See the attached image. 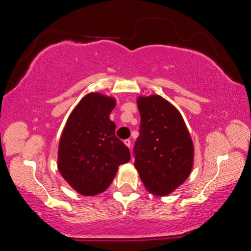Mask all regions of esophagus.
Masks as SVG:
<instances>
[{
    "label": "esophagus",
    "instance_id": "34e87169",
    "mask_svg": "<svg viewBox=\"0 0 251 251\" xmlns=\"http://www.w3.org/2000/svg\"><path fill=\"white\" fill-rule=\"evenodd\" d=\"M124 144H125V145H126L127 147L130 148V141H129V139H125V141H124Z\"/></svg>",
    "mask_w": 251,
    "mask_h": 251
}]
</instances>
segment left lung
<instances>
[{"label": "left lung", "instance_id": "obj_1", "mask_svg": "<svg viewBox=\"0 0 251 251\" xmlns=\"http://www.w3.org/2000/svg\"><path fill=\"white\" fill-rule=\"evenodd\" d=\"M141 131L134 148L135 168L148 193L168 196L189 177L194 144L184 118L171 101L138 96Z\"/></svg>", "mask_w": 251, "mask_h": 251}]
</instances>
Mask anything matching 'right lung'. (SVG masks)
Listing matches in <instances>:
<instances>
[{
    "label": "right lung",
    "instance_id": "right-lung-1",
    "mask_svg": "<svg viewBox=\"0 0 251 251\" xmlns=\"http://www.w3.org/2000/svg\"><path fill=\"white\" fill-rule=\"evenodd\" d=\"M116 100L88 93L72 110L59 138L57 168L72 188L83 196L105 192L120 165L130 159L129 150L115 135L109 115Z\"/></svg>",
    "mask_w": 251,
    "mask_h": 251
}]
</instances>
